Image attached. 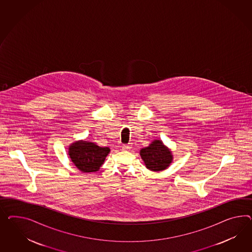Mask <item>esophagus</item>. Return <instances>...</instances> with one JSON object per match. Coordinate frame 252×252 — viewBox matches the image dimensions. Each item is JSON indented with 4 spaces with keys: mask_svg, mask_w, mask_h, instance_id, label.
I'll return each instance as SVG.
<instances>
[{
    "mask_svg": "<svg viewBox=\"0 0 252 252\" xmlns=\"http://www.w3.org/2000/svg\"><path fill=\"white\" fill-rule=\"evenodd\" d=\"M131 149V146L130 145H124L122 147V150L124 151H128Z\"/></svg>",
    "mask_w": 252,
    "mask_h": 252,
    "instance_id": "1",
    "label": "esophagus"
}]
</instances>
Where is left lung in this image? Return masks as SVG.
<instances>
[{
	"mask_svg": "<svg viewBox=\"0 0 252 252\" xmlns=\"http://www.w3.org/2000/svg\"><path fill=\"white\" fill-rule=\"evenodd\" d=\"M140 156L149 170L161 171L167 169L172 162L173 157L161 140H153L149 147L140 150Z\"/></svg>",
	"mask_w": 252,
	"mask_h": 252,
	"instance_id": "1",
	"label": "left lung"
}]
</instances>
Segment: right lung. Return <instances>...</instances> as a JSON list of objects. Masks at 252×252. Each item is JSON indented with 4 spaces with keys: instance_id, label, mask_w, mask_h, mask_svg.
Masks as SVG:
<instances>
[{
    "instance_id": "add662e5",
    "label": "right lung",
    "mask_w": 252,
    "mask_h": 252,
    "mask_svg": "<svg viewBox=\"0 0 252 252\" xmlns=\"http://www.w3.org/2000/svg\"><path fill=\"white\" fill-rule=\"evenodd\" d=\"M110 152L107 147L80 140L68 147V156L75 166L82 172H94L100 169Z\"/></svg>"
}]
</instances>
